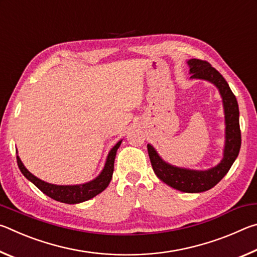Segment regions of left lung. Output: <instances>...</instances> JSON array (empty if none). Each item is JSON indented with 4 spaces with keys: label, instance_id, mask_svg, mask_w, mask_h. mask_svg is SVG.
<instances>
[{
    "label": "left lung",
    "instance_id": "1",
    "mask_svg": "<svg viewBox=\"0 0 257 257\" xmlns=\"http://www.w3.org/2000/svg\"><path fill=\"white\" fill-rule=\"evenodd\" d=\"M189 66L191 79H204L212 82L219 89L222 97L225 121V142L223 159L214 168L208 170H189L178 168L165 162L151 144L147 145L149 156L155 175L160 180L177 190L184 193H202L214 187L228 171L237 159L241 145V134L239 127V108L236 96L230 89L222 75L206 61L190 59Z\"/></svg>",
    "mask_w": 257,
    "mask_h": 257
}]
</instances>
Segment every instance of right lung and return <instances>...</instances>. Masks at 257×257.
<instances>
[{"instance_id":"right-lung-1","label":"right lung","mask_w":257,"mask_h":257,"mask_svg":"<svg viewBox=\"0 0 257 257\" xmlns=\"http://www.w3.org/2000/svg\"><path fill=\"white\" fill-rule=\"evenodd\" d=\"M121 142L122 141L118 142L112 147V150L107 155L106 162L105 165H104L102 172L99 173L94 180L86 182V184L82 185L59 186L49 184V182L38 179V178L35 177L33 173H30L27 169H26L24 163L21 162L18 155H17V163H18V167L21 173L49 197L61 203L78 204L95 197L99 193H102V191L108 186V184H110L113 175V169H114V159L116 155V151H118L120 147Z\"/></svg>"}]
</instances>
